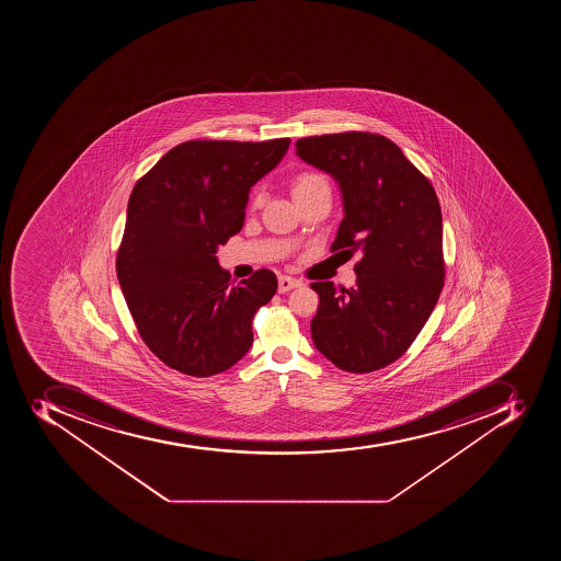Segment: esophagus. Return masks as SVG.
Returning a JSON list of instances; mask_svg holds the SVG:
<instances>
[{
    "label": "esophagus",
    "mask_w": 561,
    "mask_h": 561,
    "mask_svg": "<svg viewBox=\"0 0 561 561\" xmlns=\"http://www.w3.org/2000/svg\"><path fill=\"white\" fill-rule=\"evenodd\" d=\"M301 284L304 283L298 280V278L289 277V275H280V277H278V293L291 291L295 287H300Z\"/></svg>",
    "instance_id": "34e87169"
}]
</instances>
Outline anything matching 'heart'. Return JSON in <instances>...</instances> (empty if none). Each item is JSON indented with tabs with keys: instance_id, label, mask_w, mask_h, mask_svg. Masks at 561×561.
Instances as JSON below:
<instances>
[{
	"instance_id": "obj_1",
	"label": "heart",
	"mask_w": 561,
	"mask_h": 561,
	"mask_svg": "<svg viewBox=\"0 0 561 561\" xmlns=\"http://www.w3.org/2000/svg\"><path fill=\"white\" fill-rule=\"evenodd\" d=\"M293 196L296 202L298 199L307 198V196L316 195L319 191H330V182L327 176L316 170H304V172L296 173L291 181ZM261 202L260 193H254L251 196L252 207H257Z\"/></svg>"
}]
</instances>
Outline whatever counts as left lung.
Returning <instances> with one entry per match:
<instances>
[{"label": "left lung", "instance_id": "8db88e82", "mask_svg": "<svg viewBox=\"0 0 561 561\" xmlns=\"http://www.w3.org/2000/svg\"><path fill=\"white\" fill-rule=\"evenodd\" d=\"M296 154L335 176L342 190L345 217L331 252H362L356 286L339 293L327 280L310 284L319 295L313 345L340 370H380L411 347L444 287L437 193L379 133L300 138Z\"/></svg>", "mask_w": 561, "mask_h": 561}]
</instances>
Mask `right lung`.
I'll list each match as a JSON object with an SVG mask.
<instances>
[{
    "mask_svg": "<svg viewBox=\"0 0 561 561\" xmlns=\"http://www.w3.org/2000/svg\"><path fill=\"white\" fill-rule=\"evenodd\" d=\"M289 144L182 141L133 187L115 270L141 340L173 370L216 376L251 347L277 277L260 268L234 286L216 252L242 230L249 190Z\"/></svg>",
    "mask_w": 561,
    "mask_h": 561,
    "instance_id": "add662e5",
    "label": "right lung"
}]
</instances>
